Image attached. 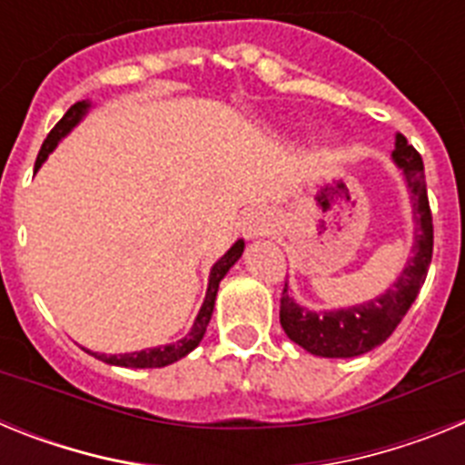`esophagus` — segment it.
<instances>
[{
	"mask_svg": "<svg viewBox=\"0 0 465 465\" xmlns=\"http://www.w3.org/2000/svg\"><path fill=\"white\" fill-rule=\"evenodd\" d=\"M274 228V221L270 219V213L265 212H252L244 219V235L249 240H256V237L270 235Z\"/></svg>",
	"mask_w": 465,
	"mask_h": 465,
	"instance_id": "34e87169",
	"label": "esophagus"
}]
</instances>
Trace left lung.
I'll return each instance as SVG.
<instances>
[{
    "label": "left lung",
    "mask_w": 465,
    "mask_h": 465,
    "mask_svg": "<svg viewBox=\"0 0 465 465\" xmlns=\"http://www.w3.org/2000/svg\"><path fill=\"white\" fill-rule=\"evenodd\" d=\"M391 155L398 170L405 176L412 200L414 223H417L412 256L386 293L347 310L310 312L291 298L289 283L283 286L282 305H279V322L283 332L314 356L351 359L386 342L412 307L429 272L430 256H433V216L426 195L424 163L402 134H396V149Z\"/></svg>",
    "instance_id": "1"
}]
</instances>
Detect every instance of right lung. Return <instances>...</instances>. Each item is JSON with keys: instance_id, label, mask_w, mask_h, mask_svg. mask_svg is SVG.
Listing matches in <instances>:
<instances>
[{"instance_id": "right-lung-1", "label": "right lung", "mask_w": 465, "mask_h": 465, "mask_svg": "<svg viewBox=\"0 0 465 465\" xmlns=\"http://www.w3.org/2000/svg\"><path fill=\"white\" fill-rule=\"evenodd\" d=\"M88 109H90V102H85V100L76 102V104L69 106L67 114H64V116L57 121V125L53 127L51 133H48L46 142L41 143V151H39V155H36V163H35V172L39 170L41 163L48 158V153L55 149L57 142H60L64 134L72 133V127L79 125V121L85 116V114H88ZM242 252H244V242L237 240L235 244L230 246L228 252L219 258V261L213 262L212 272H209L207 295H204L203 307H200V312H197L195 323H193L191 332H188L186 338L176 340V342H172V344H165V347H153V349H142V351H133V354L106 356V354H97V351H88V349H85V351H88V354H93L94 359L104 361V363H109V365H121V368H165V365L174 363V361H179V359H183L186 354H191L193 349L200 344V340L204 338V331H207L209 319H212L213 302H216V293H219L221 279H223L225 272H228V270L232 268L237 261H240Z\"/></svg>"}]
</instances>
